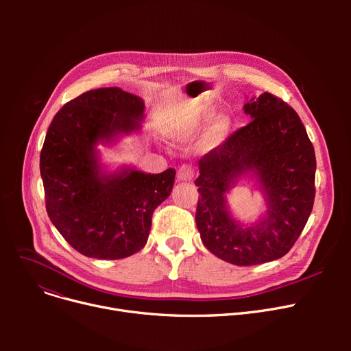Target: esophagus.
I'll return each mask as SVG.
<instances>
[{
	"label": "esophagus",
	"instance_id": "esophagus-1",
	"mask_svg": "<svg viewBox=\"0 0 351 351\" xmlns=\"http://www.w3.org/2000/svg\"><path fill=\"white\" fill-rule=\"evenodd\" d=\"M193 176H195V171H193V166L192 165H188V163L182 165L180 168H179V171H178V179L179 180L188 182V180H192Z\"/></svg>",
	"mask_w": 351,
	"mask_h": 351
}]
</instances>
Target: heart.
I'll return each instance as SVG.
<instances>
[{
  "label": "heart",
  "instance_id": "obj_1",
  "mask_svg": "<svg viewBox=\"0 0 351 351\" xmlns=\"http://www.w3.org/2000/svg\"><path fill=\"white\" fill-rule=\"evenodd\" d=\"M215 117L216 110L213 106H210L209 104H200L195 109L192 118L176 129L175 138L179 141H188L195 138L199 132L204 131V129L213 121ZM229 128L230 122L225 117H220L216 121H213L204 138V146L206 149H213V147L222 143L229 132Z\"/></svg>",
  "mask_w": 351,
  "mask_h": 351
}]
</instances>
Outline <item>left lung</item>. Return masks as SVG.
<instances>
[{"mask_svg": "<svg viewBox=\"0 0 351 351\" xmlns=\"http://www.w3.org/2000/svg\"><path fill=\"white\" fill-rule=\"evenodd\" d=\"M252 122L199 160L196 226L205 247L237 266L280 259L296 243L313 209L316 155L291 106L265 92L245 105ZM256 176L267 213L245 228L227 209L226 193L241 176Z\"/></svg>", "mask_w": 351, "mask_h": 351, "instance_id": "8db88e82", "label": "left lung"}]
</instances>
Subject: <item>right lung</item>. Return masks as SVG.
I'll list each match as a JSON object with an SVG mask.
<instances>
[{"mask_svg": "<svg viewBox=\"0 0 351 351\" xmlns=\"http://www.w3.org/2000/svg\"><path fill=\"white\" fill-rule=\"evenodd\" d=\"M143 101L121 88H99L53 117L40 156L45 208L65 241L86 257L123 259L147 242L154 210L172 192L175 169L104 173L97 143L139 131Z\"/></svg>", "mask_w": 351, "mask_h": 351, "instance_id": "obj_1", "label": "right lung"}]
</instances>
